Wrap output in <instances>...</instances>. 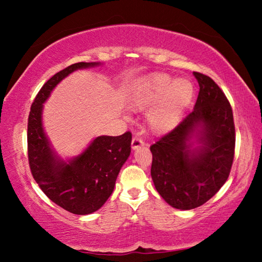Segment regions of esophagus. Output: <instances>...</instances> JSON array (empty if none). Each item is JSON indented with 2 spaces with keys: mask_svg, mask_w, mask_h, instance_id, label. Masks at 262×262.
<instances>
[{
  "mask_svg": "<svg viewBox=\"0 0 262 262\" xmlns=\"http://www.w3.org/2000/svg\"><path fill=\"white\" fill-rule=\"evenodd\" d=\"M143 145H144V142L141 140L140 137H137V136L133 137V140H132V148L133 149H136Z\"/></svg>",
  "mask_w": 262,
  "mask_h": 262,
  "instance_id": "esophagus-1",
  "label": "esophagus"
}]
</instances>
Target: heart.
Returning a JSON list of instances; mask_svg holds the SVG:
<instances>
[{"label": "heart", "instance_id": "b5f03b06", "mask_svg": "<svg viewBox=\"0 0 262 262\" xmlns=\"http://www.w3.org/2000/svg\"><path fill=\"white\" fill-rule=\"evenodd\" d=\"M192 94V83L188 79L173 80L168 74L158 73L134 89L130 104L137 110L152 106L146 116L148 129L154 134H164L178 125Z\"/></svg>", "mask_w": 262, "mask_h": 262}]
</instances>
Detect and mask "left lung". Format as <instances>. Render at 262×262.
I'll return each mask as SVG.
<instances>
[{
	"instance_id": "left-lung-1",
	"label": "left lung",
	"mask_w": 262,
	"mask_h": 262,
	"mask_svg": "<svg viewBox=\"0 0 262 262\" xmlns=\"http://www.w3.org/2000/svg\"><path fill=\"white\" fill-rule=\"evenodd\" d=\"M193 75L199 84L193 110L149 147L155 188L182 210L199 207L220 190L230 176L235 147L229 100L209 76Z\"/></svg>"
}]
</instances>
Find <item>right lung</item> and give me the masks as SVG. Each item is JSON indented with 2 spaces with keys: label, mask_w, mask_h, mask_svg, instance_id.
Listing matches in <instances>:
<instances>
[{
  "label": "right lung",
  "mask_w": 262,
  "mask_h": 262,
  "mask_svg": "<svg viewBox=\"0 0 262 262\" xmlns=\"http://www.w3.org/2000/svg\"><path fill=\"white\" fill-rule=\"evenodd\" d=\"M97 65L100 63H75L51 77L33 100L28 118V159L33 179L52 202L76 215L101 208L113 193L121 166L130 154L132 134L98 136L80 155L64 161L43 132L42 103L69 74Z\"/></svg>",
  "instance_id": "add662e5"
}]
</instances>
